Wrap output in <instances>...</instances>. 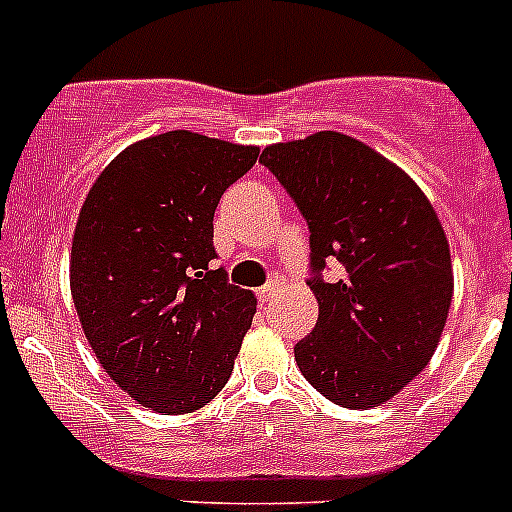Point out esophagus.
Segmentation results:
<instances>
[{
    "instance_id": "1",
    "label": "esophagus",
    "mask_w": 512,
    "mask_h": 512,
    "mask_svg": "<svg viewBox=\"0 0 512 512\" xmlns=\"http://www.w3.org/2000/svg\"><path fill=\"white\" fill-rule=\"evenodd\" d=\"M256 295H259V300H261V302L274 300V297L279 295V284H277V282H266L264 287L256 289Z\"/></svg>"
}]
</instances>
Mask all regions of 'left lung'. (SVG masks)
Masks as SVG:
<instances>
[{
  "mask_svg": "<svg viewBox=\"0 0 512 512\" xmlns=\"http://www.w3.org/2000/svg\"><path fill=\"white\" fill-rule=\"evenodd\" d=\"M310 230V289L320 305L295 361L341 408H377L418 377L446 325L449 241L418 184L348 135L315 133L264 148ZM344 266L325 280L327 264Z\"/></svg>",
  "mask_w": 512,
  "mask_h": 512,
  "instance_id": "1",
  "label": "left lung"
}]
</instances>
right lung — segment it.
<instances>
[{
    "mask_svg": "<svg viewBox=\"0 0 512 512\" xmlns=\"http://www.w3.org/2000/svg\"><path fill=\"white\" fill-rule=\"evenodd\" d=\"M259 158L189 130L140 140L89 189L71 246V292L104 372L143 408H202L233 372L256 300L212 243L225 189Z\"/></svg>",
    "mask_w": 512,
    "mask_h": 512,
    "instance_id": "right-lung-1",
    "label": "right lung"
}]
</instances>
